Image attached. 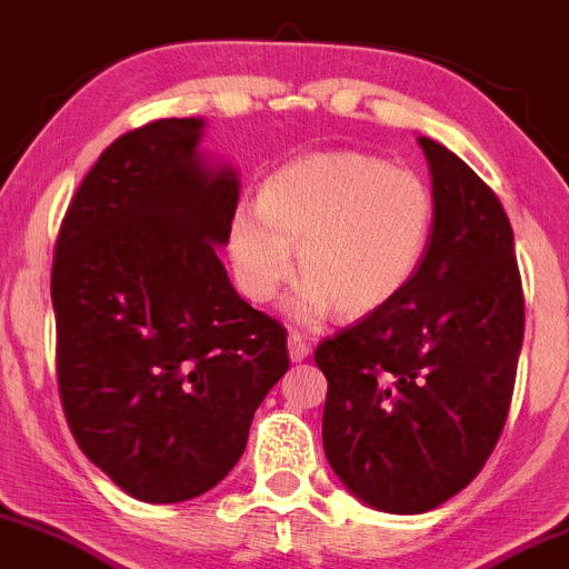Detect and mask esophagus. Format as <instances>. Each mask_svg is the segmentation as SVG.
<instances>
[{"label": "esophagus", "instance_id": "obj_1", "mask_svg": "<svg viewBox=\"0 0 569 569\" xmlns=\"http://www.w3.org/2000/svg\"><path fill=\"white\" fill-rule=\"evenodd\" d=\"M287 350H290V360H296V363H301L303 358L309 356L311 347L307 345V339H303L301 333L292 331L290 336H287Z\"/></svg>", "mask_w": 569, "mask_h": 569}]
</instances>
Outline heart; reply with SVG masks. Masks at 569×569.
<instances>
[{
    "instance_id": "1",
    "label": "heart",
    "mask_w": 569,
    "mask_h": 569,
    "mask_svg": "<svg viewBox=\"0 0 569 569\" xmlns=\"http://www.w3.org/2000/svg\"><path fill=\"white\" fill-rule=\"evenodd\" d=\"M433 230V194L418 173L363 151H326L287 162L262 181L258 206L238 203L228 258L254 303L279 296L296 268L298 322L336 309L363 317L393 303L418 273Z\"/></svg>"
}]
</instances>
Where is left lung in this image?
Instances as JSON below:
<instances>
[{
    "instance_id": "obj_1",
    "label": "left lung",
    "mask_w": 569,
    "mask_h": 569,
    "mask_svg": "<svg viewBox=\"0 0 569 569\" xmlns=\"http://www.w3.org/2000/svg\"><path fill=\"white\" fill-rule=\"evenodd\" d=\"M433 230L409 287L315 350L326 375L322 448L360 502L433 510L499 442L523 341L510 219L493 189L437 140Z\"/></svg>"
}]
</instances>
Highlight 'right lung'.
I'll return each mask as SVG.
<instances>
[{
	"label": "right lung",
	"mask_w": 569,
	"mask_h": 569,
	"mask_svg": "<svg viewBox=\"0 0 569 569\" xmlns=\"http://www.w3.org/2000/svg\"><path fill=\"white\" fill-rule=\"evenodd\" d=\"M203 119H157L100 154L53 249L57 380L78 448L140 502H187L247 448L290 369L287 331L249 307L217 249L238 181L198 157Z\"/></svg>",
	"instance_id": "add662e5"
}]
</instances>
